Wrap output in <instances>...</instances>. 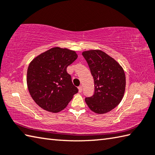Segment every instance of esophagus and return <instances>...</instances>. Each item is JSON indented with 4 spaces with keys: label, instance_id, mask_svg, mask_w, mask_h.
<instances>
[{
    "label": "esophagus",
    "instance_id": "34e87169",
    "mask_svg": "<svg viewBox=\"0 0 155 155\" xmlns=\"http://www.w3.org/2000/svg\"><path fill=\"white\" fill-rule=\"evenodd\" d=\"M78 91H79V93H81L82 92V90H83V87H82V86H79L78 87Z\"/></svg>",
    "mask_w": 155,
    "mask_h": 155
}]
</instances>
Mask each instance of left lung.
<instances>
[{
  "instance_id": "left-lung-1",
  "label": "left lung",
  "mask_w": 155,
  "mask_h": 155,
  "mask_svg": "<svg viewBox=\"0 0 155 155\" xmlns=\"http://www.w3.org/2000/svg\"><path fill=\"white\" fill-rule=\"evenodd\" d=\"M94 79L95 91L85 102L91 110L104 114L119 104L125 90V74L123 68L113 58L101 50L83 51Z\"/></svg>"
}]
</instances>
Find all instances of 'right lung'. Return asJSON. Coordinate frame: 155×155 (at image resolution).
<instances>
[{
	"mask_svg": "<svg viewBox=\"0 0 155 155\" xmlns=\"http://www.w3.org/2000/svg\"><path fill=\"white\" fill-rule=\"evenodd\" d=\"M74 51L53 47L36 57L29 64L27 85L31 97L47 111L59 112L78 91L66 71L77 60Z\"/></svg>",
	"mask_w": 155,
	"mask_h": 155,
	"instance_id": "add662e5",
	"label": "right lung"
}]
</instances>
